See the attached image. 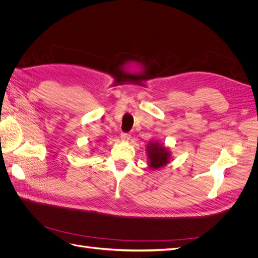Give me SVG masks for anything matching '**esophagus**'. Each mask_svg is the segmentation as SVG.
<instances>
[{
	"label": "esophagus",
	"instance_id": "34e87169",
	"mask_svg": "<svg viewBox=\"0 0 258 258\" xmlns=\"http://www.w3.org/2000/svg\"><path fill=\"white\" fill-rule=\"evenodd\" d=\"M130 138H131V136L129 134H126V132H121L120 139L122 140V141H129Z\"/></svg>",
	"mask_w": 258,
	"mask_h": 258
}]
</instances>
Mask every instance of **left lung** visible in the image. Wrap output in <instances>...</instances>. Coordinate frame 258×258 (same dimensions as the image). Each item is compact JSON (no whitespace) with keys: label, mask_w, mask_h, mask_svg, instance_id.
<instances>
[{"label":"left lung","mask_w":258,"mask_h":258,"mask_svg":"<svg viewBox=\"0 0 258 258\" xmlns=\"http://www.w3.org/2000/svg\"><path fill=\"white\" fill-rule=\"evenodd\" d=\"M148 161H150V168L158 169L166 166L170 160V152L167 148L159 144L158 142H151L147 145Z\"/></svg>","instance_id":"obj_1"}]
</instances>
